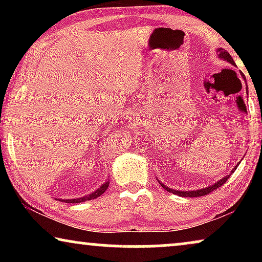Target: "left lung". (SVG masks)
Segmentation results:
<instances>
[{
  "instance_id": "obj_1",
  "label": "left lung",
  "mask_w": 262,
  "mask_h": 262,
  "mask_svg": "<svg viewBox=\"0 0 262 262\" xmlns=\"http://www.w3.org/2000/svg\"><path fill=\"white\" fill-rule=\"evenodd\" d=\"M217 53H218V57H220V58L227 60V62L232 64V66H235L234 59H232V57H231L230 55H229L227 50H224V49H217ZM247 89H248V87H247ZM247 94H248V93H247ZM237 166H238V164H237ZM237 166H236V167L234 168V169H232L231 173H234V170H236V168H237ZM229 178H230V175H228V177L221 179L220 181H217L216 184L212 185V186H209V187H205V188H202V189H196V191H175V189H171V188L168 187V186L161 184L160 181H159V184H160L161 186H162V187H163L164 189H166V191L174 193V194H178V195H180V196H189V198H194V196H202V195L209 194V193L214 191V189H217L218 187H221L222 185H224V182L227 181Z\"/></svg>"
}]
</instances>
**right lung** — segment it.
<instances>
[{
    "label": "right lung",
    "instance_id": "right-lung-1",
    "mask_svg": "<svg viewBox=\"0 0 262 262\" xmlns=\"http://www.w3.org/2000/svg\"><path fill=\"white\" fill-rule=\"evenodd\" d=\"M108 185H110V181H106L105 184H102L100 187L96 189V191H94L93 193H91V194L85 195V196H81V198H76V199H64L63 202L66 203H73V204H76V203H83L85 202V200H92V199H95L98 198V196H100L102 194L103 192L106 191L107 188H108Z\"/></svg>",
    "mask_w": 262,
    "mask_h": 262
}]
</instances>
